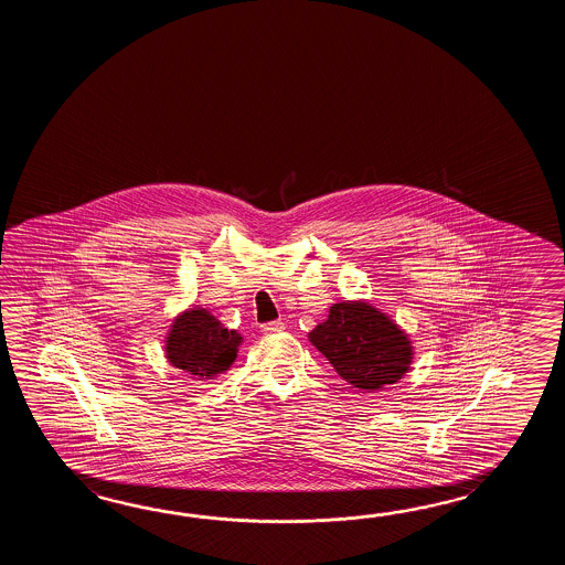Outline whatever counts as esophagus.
Returning <instances> with one entry per match:
<instances>
[{
  "label": "esophagus",
  "mask_w": 565,
  "mask_h": 565,
  "mask_svg": "<svg viewBox=\"0 0 565 565\" xmlns=\"http://www.w3.org/2000/svg\"><path fill=\"white\" fill-rule=\"evenodd\" d=\"M260 329H263L265 335H273V333H280L285 329V323L282 321H270V323L263 324Z\"/></svg>",
  "instance_id": "obj_1"
}]
</instances>
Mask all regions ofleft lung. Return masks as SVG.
I'll use <instances>...</instances> for the list:
<instances>
[{
	"instance_id": "1",
	"label": "left lung",
	"mask_w": 565,
	"mask_h": 565,
	"mask_svg": "<svg viewBox=\"0 0 565 565\" xmlns=\"http://www.w3.org/2000/svg\"><path fill=\"white\" fill-rule=\"evenodd\" d=\"M309 341L348 384L365 392L396 384L414 360L406 331L365 300L335 302Z\"/></svg>"
}]
</instances>
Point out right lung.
Here are the masks:
<instances>
[{"label":"right lung","instance_id":"obj_1","mask_svg":"<svg viewBox=\"0 0 565 565\" xmlns=\"http://www.w3.org/2000/svg\"><path fill=\"white\" fill-rule=\"evenodd\" d=\"M241 343L238 331L226 329L207 309L193 307L173 319L166 337V358L190 377L214 380L230 370Z\"/></svg>","mask_w":565,"mask_h":565}]
</instances>
